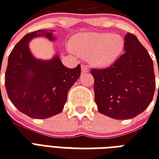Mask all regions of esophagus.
Instances as JSON below:
<instances>
[{"label":"esophagus","mask_w":159,"mask_h":159,"mask_svg":"<svg viewBox=\"0 0 159 159\" xmlns=\"http://www.w3.org/2000/svg\"><path fill=\"white\" fill-rule=\"evenodd\" d=\"M88 67L87 64H82V72H88Z\"/></svg>","instance_id":"obj_1"}]
</instances>
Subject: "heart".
I'll use <instances>...</instances> for the list:
<instances>
[{
    "instance_id": "1",
    "label": "heart",
    "mask_w": 159,
    "mask_h": 159,
    "mask_svg": "<svg viewBox=\"0 0 159 159\" xmlns=\"http://www.w3.org/2000/svg\"><path fill=\"white\" fill-rule=\"evenodd\" d=\"M123 39L108 33H86L77 34L71 43L78 54L90 57L94 64L108 65L113 62L123 49Z\"/></svg>"
}]
</instances>
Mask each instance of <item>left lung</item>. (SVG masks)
<instances>
[{
  "instance_id": "8db88e82",
  "label": "left lung",
  "mask_w": 159,
  "mask_h": 159,
  "mask_svg": "<svg viewBox=\"0 0 159 159\" xmlns=\"http://www.w3.org/2000/svg\"><path fill=\"white\" fill-rule=\"evenodd\" d=\"M124 48L110 67L91 70L98 111L116 120L134 118L145 111L156 87L153 60L138 38L127 34Z\"/></svg>"
}]
</instances>
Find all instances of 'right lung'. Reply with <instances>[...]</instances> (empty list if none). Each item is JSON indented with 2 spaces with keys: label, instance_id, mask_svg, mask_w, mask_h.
I'll return each mask as SVG.
<instances>
[{
  "label": "right lung",
  "instance_id": "obj_1",
  "mask_svg": "<svg viewBox=\"0 0 159 159\" xmlns=\"http://www.w3.org/2000/svg\"><path fill=\"white\" fill-rule=\"evenodd\" d=\"M40 35L54 39L52 32L37 30L27 34L14 47L5 86L9 99L20 112L31 118L47 119L62 111L67 92L81 75V65L67 68L57 56L48 61L34 58L29 42Z\"/></svg>",
  "mask_w": 159,
  "mask_h": 159
}]
</instances>
